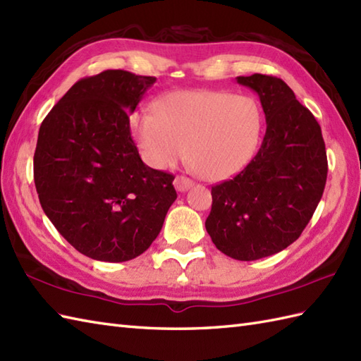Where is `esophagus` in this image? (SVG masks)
Segmentation results:
<instances>
[{
	"instance_id": "esophagus-1",
	"label": "esophagus",
	"mask_w": 361,
	"mask_h": 361,
	"mask_svg": "<svg viewBox=\"0 0 361 361\" xmlns=\"http://www.w3.org/2000/svg\"><path fill=\"white\" fill-rule=\"evenodd\" d=\"M192 184H194V181H192V180L188 178V177H184V175H178V177H175V180H173L175 189L180 190V192L188 190V189L192 186Z\"/></svg>"
}]
</instances>
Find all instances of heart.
I'll return each mask as SVG.
<instances>
[{
  "label": "heart",
  "instance_id": "1",
  "mask_svg": "<svg viewBox=\"0 0 361 361\" xmlns=\"http://www.w3.org/2000/svg\"><path fill=\"white\" fill-rule=\"evenodd\" d=\"M132 130L146 161L167 169L184 155L200 177L224 180L254 157L262 111L252 97L214 90H181L163 97L157 114L140 109Z\"/></svg>",
  "mask_w": 361,
  "mask_h": 361
}]
</instances>
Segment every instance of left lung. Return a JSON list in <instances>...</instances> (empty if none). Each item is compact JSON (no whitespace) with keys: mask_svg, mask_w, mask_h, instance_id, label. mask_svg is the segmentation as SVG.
I'll list each match as a JSON object with an SVG mask.
<instances>
[{"mask_svg":"<svg viewBox=\"0 0 361 361\" xmlns=\"http://www.w3.org/2000/svg\"><path fill=\"white\" fill-rule=\"evenodd\" d=\"M237 81L258 94L266 133L245 169L212 186L206 231L223 254L252 262L301 235L322 200L328 158L320 124L286 82L262 73Z\"/></svg>","mask_w":361,"mask_h":361,"instance_id":"8db88e82","label":"left lung"}]
</instances>
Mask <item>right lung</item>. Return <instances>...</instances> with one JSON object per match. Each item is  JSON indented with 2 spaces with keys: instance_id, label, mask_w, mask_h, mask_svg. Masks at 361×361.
Returning a JSON list of instances; mask_svg holds the SVG:
<instances>
[{
  "instance_id": "add662e5",
  "label": "right lung",
  "mask_w": 361,
  "mask_h": 361,
  "mask_svg": "<svg viewBox=\"0 0 361 361\" xmlns=\"http://www.w3.org/2000/svg\"><path fill=\"white\" fill-rule=\"evenodd\" d=\"M155 77L104 71L81 78L41 123L33 180L44 214L89 258L141 255L177 198L173 175L142 163L129 114Z\"/></svg>"
}]
</instances>
